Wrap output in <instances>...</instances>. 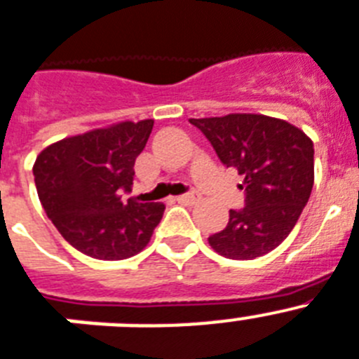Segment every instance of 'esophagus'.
Instances as JSON below:
<instances>
[{
    "label": "esophagus",
    "instance_id": "34e87169",
    "mask_svg": "<svg viewBox=\"0 0 359 359\" xmlns=\"http://www.w3.org/2000/svg\"><path fill=\"white\" fill-rule=\"evenodd\" d=\"M198 201H201V195L198 194H186L177 197V203L180 204H197Z\"/></svg>",
    "mask_w": 359,
    "mask_h": 359
}]
</instances>
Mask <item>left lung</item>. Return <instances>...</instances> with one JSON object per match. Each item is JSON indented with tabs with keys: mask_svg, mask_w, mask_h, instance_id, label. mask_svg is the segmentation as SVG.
Here are the masks:
<instances>
[{
	"mask_svg": "<svg viewBox=\"0 0 359 359\" xmlns=\"http://www.w3.org/2000/svg\"><path fill=\"white\" fill-rule=\"evenodd\" d=\"M226 168L243 175L245 208L230 210L224 230L208 237L219 255L261 257L287 239L314 186V144L287 120L231 113L189 118Z\"/></svg>",
	"mask_w": 359,
	"mask_h": 359,
	"instance_id": "obj_1",
	"label": "left lung"
}]
</instances>
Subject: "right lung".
<instances>
[{
  "instance_id": "1",
  "label": "right lung",
  "mask_w": 359,
  "mask_h": 359,
  "mask_svg": "<svg viewBox=\"0 0 359 359\" xmlns=\"http://www.w3.org/2000/svg\"><path fill=\"white\" fill-rule=\"evenodd\" d=\"M151 129L153 120H126L63 138L38 155L32 171L41 206L78 252L120 261L147 246L165 206L123 203L120 194L133 186L135 161Z\"/></svg>"
}]
</instances>
